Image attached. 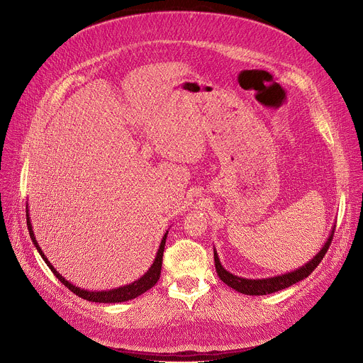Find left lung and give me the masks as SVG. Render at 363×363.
Instances as JSON below:
<instances>
[{
	"label": "left lung",
	"mask_w": 363,
	"mask_h": 363,
	"mask_svg": "<svg viewBox=\"0 0 363 363\" xmlns=\"http://www.w3.org/2000/svg\"><path fill=\"white\" fill-rule=\"evenodd\" d=\"M333 233H335V229H332L330 236L328 238V240L323 245V247L320 249V252L312 260H309L305 266H302L294 272H287L284 274H277V276H272V277H266V279H245V277H239V276L228 272L222 266L219 256H217V252L214 249V266H216L217 276H219L228 286H230L232 289H235V291H238L239 294H243V295L262 296V295L279 292V291H281V289H286L289 286H292V284L303 280L318 267V264L322 262V259L325 257V255L332 243Z\"/></svg>",
	"instance_id": "1"
}]
</instances>
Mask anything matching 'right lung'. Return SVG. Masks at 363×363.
<instances>
[{"label":"right lung","mask_w":363,"mask_h":363,"mask_svg":"<svg viewBox=\"0 0 363 363\" xmlns=\"http://www.w3.org/2000/svg\"><path fill=\"white\" fill-rule=\"evenodd\" d=\"M27 226H28V232H30V238L34 243V246L37 247L38 253L41 255L43 260L47 263V266L51 269V272L55 274V277L65 286L68 287L69 291L72 294H76L77 296H80L82 299H86L89 302H97V303H118V302H127V301H131L137 296H140L141 294L147 292L149 289H152L157 280L160 279V273H162V263H163V252H164V246H166V239H167V233L169 230L164 233L163 239H162V243H160V247L157 250V255H156V259L153 262V264L150 266V269L144 273L138 280H134L133 283L130 284H125V286H121V287H117V289H111V291H103V292H90V291H84V289H80V287H76L72 283H69L68 280H65L55 269L54 266L48 262V259L45 257V255L43 253V250L40 249L37 240H35V236H34V232H33V226H31V222H30V214H28V206H27Z\"/></svg>","instance_id":"1"}]
</instances>
